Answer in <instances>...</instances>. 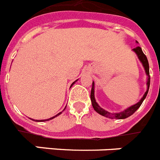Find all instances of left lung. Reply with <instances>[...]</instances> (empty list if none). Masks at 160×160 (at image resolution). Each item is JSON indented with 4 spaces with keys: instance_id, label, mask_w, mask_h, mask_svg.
<instances>
[{
    "instance_id": "left-lung-1",
    "label": "left lung",
    "mask_w": 160,
    "mask_h": 160,
    "mask_svg": "<svg viewBox=\"0 0 160 160\" xmlns=\"http://www.w3.org/2000/svg\"><path fill=\"white\" fill-rule=\"evenodd\" d=\"M138 43V42H137ZM133 51L136 53L137 57H138V60L140 61V62L142 63V66L144 68V70H145V73H146L147 76H148V79H147V88L146 92L144 93L143 96L142 97L139 101L137 103H135V105H132L131 107H129L128 108H127L124 111H121V112L118 113H111L109 112V111H106L103 108H102L95 100V97H94V82H93L92 83V89H91V93H90V100H91V103H92L93 108L94 109V111L97 113H98L99 114L102 115L104 117H107V118H116V119H124V118H128L129 116L132 115L135 111L138 110L139 107H140L141 104L142 103L143 100L146 98L147 94L148 93V90H149L150 87V73H149V64H148V61L146 55L144 54L143 52H142V49L139 46H137L136 48L132 49Z\"/></svg>"
}]
</instances>
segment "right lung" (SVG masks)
<instances>
[{"label":"right lung","instance_id":"obj_1","mask_svg":"<svg viewBox=\"0 0 160 160\" xmlns=\"http://www.w3.org/2000/svg\"><path fill=\"white\" fill-rule=\"evenodd\" d=\"M78 79H77V80H76V81H74L73 82V83H72L71 84V86H70V87H72V86H73V84H74V83L78 81ZM66 107H65L64 108V110H63V111H65V110H66ZM62 114V112H60V113H58V114H56V115H54V116L53 117H51V118H48V119H42V120H35V119H32V118H30V119H32V120H33V121H35V122H46V121H49V120H51V119H53V118H56V117L57 116H58V115H60V114Z\"/></svg>","mask_w":160,"mask_h":160}]
</instances>
